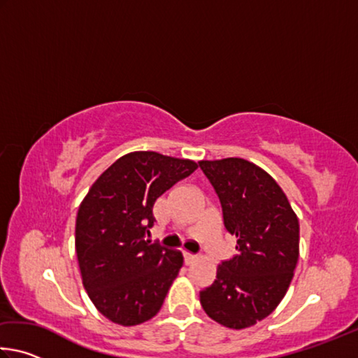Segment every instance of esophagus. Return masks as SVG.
Instances as JSON below:
<instances>
[{"instance_id": "esophagus-1", "label": "esophagus", "mask_w": 358, "mask_h": 358, "mask_svg": "<svg viewBox=\"0 0 358 358\" xmlns=\"http://www.w3.org/2000/svg\"><path fill=\"white\" fill-rule=\"evenodd\" d=\"M183 257H185L186 265H191L197 260V256H194V254H189V252H183Z\"/></svg>"}]
</instances>
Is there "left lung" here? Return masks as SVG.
Segmentation results:
<instances>
[{
    "label": "left lung",
    "instance_id": "obj_1",
    "mask_svg": "<svg viewBox=\"0 0 358 358\" xmlns=\"http://www.w3.org/2000/svg\"><path fill=\"white\" fill-rule=\"evenodd\" d=\"M220 197L224 227L235 235V256L217 265L201 292L208 317L241 330L275 311L299 260L300 226L280 185L241 157L199 162Z\"/></svg>",
    "mask_w": 358,
    "mask_h": 358
}]
</instances>
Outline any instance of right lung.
I'll use <instances>...</instances> for the list:
<instances>
[{
  "instance_id": "obj_1",
  "label": "right lung",
  "mask_w": 358,
  "mask_h": 358,
  "mask_svg": "<svg viewBox=\"0 0 358 358\" xmlns=\"http://www.w3.org/2000/svg\"><path fill=\"white\" fill-rule=\"evenodd\" d=\"M197 164L134 151L101 173L78 207L76 251L82 282L102 316L131 327L161 310L183 265L180 251L150 243L153 205Z\"/></svg>"
}]
</instances>
